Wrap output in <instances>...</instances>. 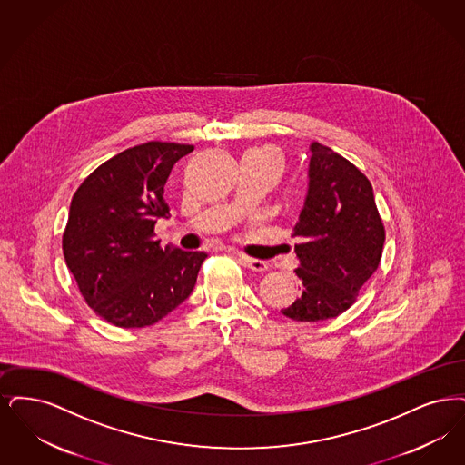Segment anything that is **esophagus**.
<instances>
[{
  "mask_svg": "<svg viewBox=\"0 0 465 465\" xmlns=\"http://www.w3.org/2000/svg\"><path fill=\"white\" fill-rule=\"evenodd\" d=\"M238 259L242 261L244 267H248V269H252V271H255V272H265V271L269 269L267 262L259 261V259H252V257H246V255H238Z\"/></svg>",
  "mask_w": 465,
  "mask_h": 465,
  "instance_id": "esophagus-1",
  "label": "esophagus"
}]
</instances>
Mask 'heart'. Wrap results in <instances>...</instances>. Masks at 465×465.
I'll return each instance as SVG.
<instances>
[{"label":"heart","mask_w":465,"mask_h":465,"mask_svg":"<svg viewBox=\"0 0 465 465\" xmlns=\"http://www.w3.org/2000/svg\"><path fill=\"white\" fill-rule=\"evenodd\" d=\"M253 153H265V154H272V156H276V158H278V154H276L272 149H255Z\"/></svg>","instance_id":"1"}]
</instances>
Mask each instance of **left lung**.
<instances>
[{
  "instance_id": "8db88e82",
  "label": "left lung",
  "mask_w": 465,
  "mask_h": 465,
  "mask_svg": "<svg viewBox=\"0 0 465 465\" xmlns=\"http://www.w3.org/2000/svg\"><path fill=\"white\" fill-rule=\"evenodd\" d=\"M309 151L307 194L293 229L302 240L295 244L302 293L282 312L295 322H323L356 302L381 263L385 231L363 173L318 142Z\"/></svg>"
}]
</instances>
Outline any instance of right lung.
Segmentation results:
<instances>
[{
  "mask_svg": "<svg viewBox=\"0 0 465 465\" xmlns=\"http://www.w3.org/2000/svg\"><path fill=\"white\" fill-rule=\"evenodd\" d=\"M194 145L147 142L90 173L69 206L64 259L83 299L105 322L142 328L160 322L193 292L204 252L160 246L154 225L168 217L164 183Z\"/></svg>",
  "mask_w": 465,
  "mask_h": 465,
  "instance_id": "1",
  "label": "right lung"
}]
</instances>
